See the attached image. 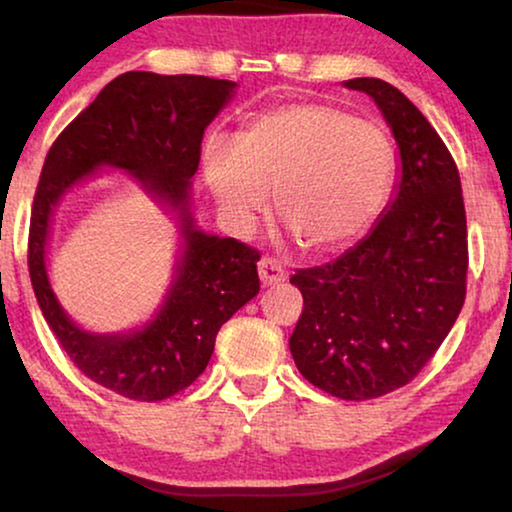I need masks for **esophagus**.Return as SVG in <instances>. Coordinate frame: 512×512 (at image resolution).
Wrapping results in <instances>:
<instances>
[{
	"label": "esophagus",
	"instance_id": "34e87169",
	"mask_svg": "<svg viewBox=\"0 0 512 512\" xmlns=\"http://www.w3.org/2000/svg\"><path fill=\"white\" fill-rule=\"evenodd\" d=\"M258 277H261L263 286H277L286 279V268L282 261H277V258L263 256L261 261H258Z\"/></svg>",
	"mask_w": 512,
	"mask_h": 512
}]
</instances>
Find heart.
Segmentation results:
<instances>
[{
	"label": "heart",
	"instance_id": "heart-1",
	"mask_svg": "<svg viewBox=\"0 0 512 512\" xmlns=\"http://www.w3.org/2000/svg\"><path fill=\"white\" fill-rule=\"evenodd\" d=\"M205 179L235 221L249 219L275 191L286 230L307 251L340 247L375 219L394 177V153L373 121L333 104L296 102L263 111L235 146L209 139Z\"/></svg>",
	"mask_w": 512,
	"mask_h": 512
}]
</instances>
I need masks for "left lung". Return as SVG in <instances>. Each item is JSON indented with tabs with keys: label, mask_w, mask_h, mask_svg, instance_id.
<instances>
[{
	"label": "left lung",
	"mask_w": 512,
	"mask_h": 512,
	"mask_svg": "<svg viewBox=\"0 0 512 512\" xmlns=\"http://www.w3.org/2000/svg\"><path fill=\"white\" fill-rule=\"evenodd\" d=\"M401 149V184L373 233L333 263L296 270L303 314L289 340L300 375L342 401L415 380L466 298L468 233L452 153L426 116L382 79H352Z\"/></svg>",
	"instance_id": "obj_1"
}]
</instances>
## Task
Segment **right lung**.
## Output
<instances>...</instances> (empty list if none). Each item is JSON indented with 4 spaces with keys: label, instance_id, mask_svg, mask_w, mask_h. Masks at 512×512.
Instances as JSON below:
<instances>
[{
    "label": "right lung",
    "instance_id": "1",
    "mask_svg": "<svg viewBox=\"0 0 512 512\" xmlns=\"http://www.w3.org/2000/svg\"><path fill=\"white\" fill-rule=\"evenodd\" d=\"M235 83L212 76L125 72L60 132L41 167L27 237L34 296L69 359L83 375L132 401H165L198 380L219 328L261 289V251L233 237L205 235L188 216V186L205 128ZM97 164L128 169L179 208L187 251L164 310L132 336H93L66 319L45 277V237L54 202Z\"/></svg>",
    "mask_w": 512,
    "mask_h": 512
}]
</instances>
